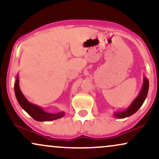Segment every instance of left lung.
<instances>
[{
  "label": "left lung",
  "mask_w": 159,
  "mask_h": 159,
  "mask_svg": "<svg viewBox=\"0 0 159 159\" xmlns=\"http://www.w3.org/2000/svg\"><path fill=\"white\" fill-rule=\"evenodd\" d=\"M148 89H149V81H148V80L146 78H144L142 91L140 92V94H139L138 97L133 102L131 106L125 111L118 112V113H116L114 115L119 118H125L136 113L139 109V108L142 106L144 100H145L147 95H148Z\"/></svg>",
  "instance_id": "1"
}]
</instances>
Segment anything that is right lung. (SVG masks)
Returning <instances> with one entry per match:
<instances>
[{"mask_svg":"<svg viewBox=\"0 0 159 159\" xmlns=\"http://www.w3.org/2000/svg\"><path fill=\"white\" fill-rule=\"evenodd\" d=\"M19 83V78L17 76L15 84V92L18 103L21 107L35 120L37 121H51V120L59 119L64 116L63 112H59V113L56 114L47 113V112L44 111L39 106L30 103L22 94L20 89Z\"/></svg>","mask_w":159,"mask_h":159,"instance_id":"obj_1","label":"right lung"}]
</instances>
